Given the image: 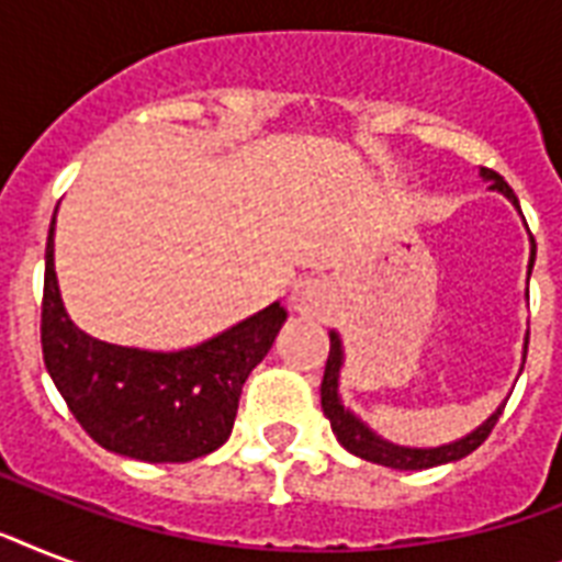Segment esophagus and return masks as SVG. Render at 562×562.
Here are the masks:
<instances>
[{
	"label": "esophagus",
	"instance_id": "34e87169",
	"mask_svg": "<svg viewBox=\"0 0 562 562\" xmlns=\"http://www.w3.org/2000/svg\"><path fill=\"white\" fill-rule=\"evenodd\" d=\"M291 303L297 308L300 315L321 317L326 315L335 303V285L329 277H303L291 291Z\"/></svg>",
	"mask_w": 562,
	"mask_h": 562
}]
</instances>
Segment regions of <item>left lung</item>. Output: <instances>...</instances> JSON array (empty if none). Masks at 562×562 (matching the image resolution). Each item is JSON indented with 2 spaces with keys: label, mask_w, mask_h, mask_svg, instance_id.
<instances>
[{
  "label": "left lung",
  "mask_w": 562,
  "mask_h": 562,
  "mask_svg": "<svg viewBox=\"0 0 562 562\" xmlns=\"http://www.w3.org/2000/svg\"><path fill=\"white\" fill-rule=\"evenodd\" d=\"M481 178L490 180V189H496L507 198V201H516L514 189L507 187L505 178L496 175L493 169H481ZM533 256H537V245H533L531 236V262H528V277H531L533 268ZM525 350H528V341H525ZM341 368H344V344L341 335L329 333V359H326V370H324V382H321V405H324L326 419L333 423V431L338 437V443L352 452L361 461L379 463V467H391V470H428V467H440V463L449 461H461L470 452H475L487 435L493 431V426L502 417V408H505V402L498 405L496 414H490L484 423H481L475 431H470L461 440H454V443H443L435 446V449H411V446H400L391 443V440H384L368 426V423H361L350 408H344L341 396H338V382H341Z\"/></svg>",
  "instance_id": "1"
}]
</instances>
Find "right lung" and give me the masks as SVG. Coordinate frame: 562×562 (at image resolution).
Listing matches in <instances>:
<instances>
[{"mask_svg":"<svg viewBox=\"0 0 562 562\" xmlns=\"http://www.w3.org/2000/svg\"><path fill=\"white\" fill-rule=\"evenodd\" d=\"M289 312L271 303L210 341L178 352L119 347L69 321L55 273V218L46 241L43 361L81 428L108 452L187 463L233 431L241 384L268 356Z\"/></svg>","mask_w":562,"mask_h":562,"instance_id":"right-lung-1","label":"right lung"}]
</instances>
